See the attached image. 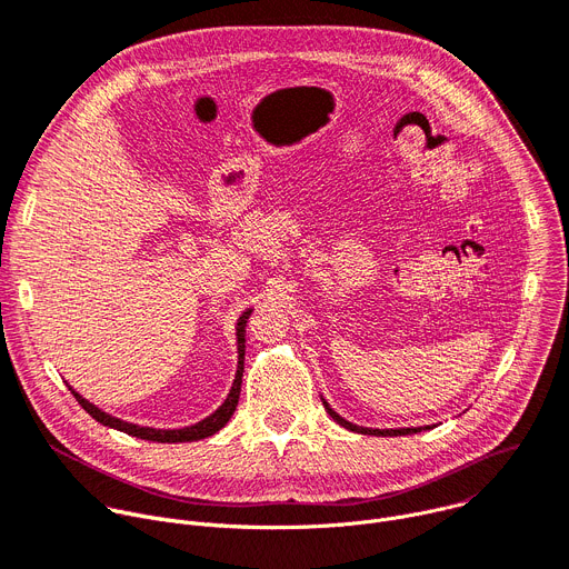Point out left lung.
Instances as JSON below:
<instances>
[{"mask_svg": "<svg viewBox=\"0 0 569 569\" xmlns=\"http://www.w3.org/2000/svg\"><path fill=\"white\" fill-rule=\"evenodd\" d=\"M323 405H326V409H328V413L341 425V427H346V429H350V431H357V433H368V436H407V433H418V431H422V429H431L429 425H425V427H400V429H372V427H359V425H352V422H348L346 418H341L326 400H323Z\"/></svg>", "mask_w": 569, "mask_h": 569, "instance_id": "1", "label": "left lung"}]
</instances>
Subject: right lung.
Instances as JSON below:
<instances>
[{
  "label": "right lung",
  "instance_id": "obj_1",
  "mask_svg": "<svg viewBox=\"0 0 569 569\" xmlns=\"http://www.w3.org/2000/svg\"><path fill=\"white\" fill-rule=\"evenodd\" d=\"M248 317H250V309H246L239 321H237V372H234V380H232V387H230V393L228 398L223 400V405L210 413L208 418H203L201 422L197 425H189V427H182V429H156V427H140L136 422H126L121 418H114L110 413H106L103 409L94 407L92 402H88L81 393H77L72 387V396L79 400V405L101 425L106 427H112L117 431H123L129 436H136V438H144V440H153V443H189V440H201V438H208L212 433H217L221 427H226V422L230 420V416L234 413L237 409V402H239V391H241V377H243V352H246V323H248Z\"/></svg>",
  "mask_w": 569,
  "mask_h": 569
}]
</instances>
